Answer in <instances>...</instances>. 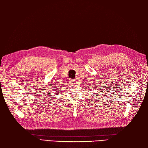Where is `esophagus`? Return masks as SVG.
Masks as SVG:
<instances>
[{
  "label": "esophagus",
  "instance_id": "esophagus-1",
  "mask_svg": "<svg viewBox=\"0 0 148 148\" xmlns=\"http://www.w3.org/2000/svg\"><path fill=\"white\" fill-rule=\"evenodd\" d=\"M75 81L74 79H70V82H70V83H71V84H74V83H75Z\"/></svg>",
  "mask_w": 148,
  "mask_h": 148
}]
</instances>
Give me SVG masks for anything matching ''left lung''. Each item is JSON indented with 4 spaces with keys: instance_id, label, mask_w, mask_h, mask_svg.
<instances>
[{
    "instance_id": "obj_1",
    "label": "left lung",
    "mask_w": 148,
    "mask_h": 148,
    "mask_svg": "<svg viewBox=\"0 0 148 148\" xmlns=\"http://www.w3.org/2000/svg\"><path fill=\"white\" fill-rule=\"evenodd\" d=\"M101 88H99V89H96V90H97V91L98 92V90H99V89H101ZM96 89H97V88H96ZM104 91V90H102V91ZM99 95H101L100 93H99Z\"/></svg>"
}]
</instances>
